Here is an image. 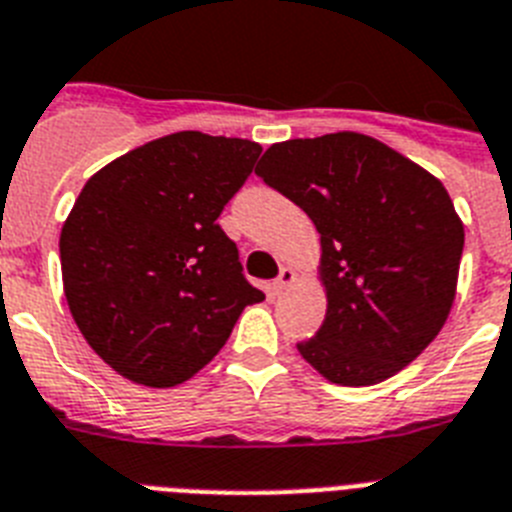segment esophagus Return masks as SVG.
Listing matches in <instances>:
<instances>
[{
  "instance_id": "34e87169",
  "label": "esophagus",
  "mask_w": 512,
  "mask_h": 512,
  "mask_svg": "<svg viewBox=\"0 0 512 512\" xmlns=\"http://www.w3.org/2000/svg\"><path fill=\"white\" fill-rule=\"evenodd\" d=\"M297 281V276H294L292 268H281V273H278V278L273 281V292H286L289 286Z\"/></svg>"
}]
</instances>
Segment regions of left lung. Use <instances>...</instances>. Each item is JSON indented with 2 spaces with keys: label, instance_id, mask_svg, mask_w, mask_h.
Here are the masks:
<instances>
[{
  "label": "left lung",
  "instance_id": "obj_1",
  "mask_svg": "<svg viewBox=\"0 0 512 512\" xmlns=\"http://www.w3.org/2000/svg\"><path fill=\"white\" fill-rule=\"evenodd\" d=\"M255 173L321 234L326 321L299 355L342 386L413 363L450 315L463 257V220L442 181L355 131L273 144Z\"/></svg>",
  "mask_w": 512,
  "mask_h": 512
}]
</instances>
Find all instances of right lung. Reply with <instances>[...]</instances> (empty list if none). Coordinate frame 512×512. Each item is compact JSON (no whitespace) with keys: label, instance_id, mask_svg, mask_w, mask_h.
Here are the masks:
<instances>
[{"label":"right lung","instance_id":"right-lung-1","mask_svg":"<svg viewBox=\"0 0 512 512\" xmlns=\"http://www.w3.org/2000/svg\"><path fill=\"white\" fill-rule=\"evenodd\" d=\"M263 147L178 131L94 173L60 234L62 286L112 371L165 389L202 371L247 305L239 249L218 226Z\"/></svg>","mask_w":512,"mask_h":512}]
</instances>
